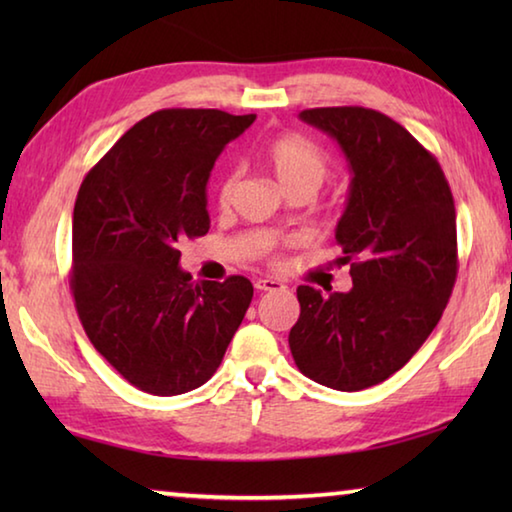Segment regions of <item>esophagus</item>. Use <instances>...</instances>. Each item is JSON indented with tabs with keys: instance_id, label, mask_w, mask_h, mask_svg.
<instances>
[{
	"instance_id": "esophagus-1",
	"label": "esophagus",
	"mask_w": 512,
	"mask_h": 512,
	"mask_svg": "<svg viewBox=\"0 0 512 512\" xmlns=\"http://www.w3.org/2000/svg\"><path fill=\"white\" fill-rule=\"evenodd\" d=\"M255 289L257 291H282L287 287H284V282L273 280V277H259V280H255Z\"/></svg>"
}]
</instances>
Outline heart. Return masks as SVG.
<instances>
[{
	"mask_svg": "<svg viewBox=\"0 0 512 512\" xmlns=\"http://www.w3.org/2000/svg\"><path fill=\"white\" fill-rule=\"evenodd\" d=\"M262 160L287 192L307 189L314 194L323 185L329 173V158L320 146L298 133H284L273 137L264 146ZM237 187V173L225 171L219 185H216V201L219 205H228Z\"/></svg>",
	"mask_w": 512,
	"mask_h": 512,
	"instance_id": "heart-1",
	"label": "heart"
}]
</instances>
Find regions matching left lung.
Returning <instances> with one entry per match:
<instances>
[{"mask_svg": "<svg viewBox=\"0 0 512 512\" xmlns=\"http://www.w3.org/2000/svg\"><path fill=\"white\" fill-rule=\"evenodd\" d=\"M300 119L332 135L352 173L336 225L352 289L298 287L289 348L300 372L334 391H363L409 361L452 296L456 210L438 160L391 117L361 106L311 108Z\"/></svg>", "mask_w": 512, "mask_h": 512, "instance_id": "1", "label": "left lung"}]
</instances>
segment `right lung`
Returning a JSON list of instances; mask_svg holds the SVG:
<instances>
[{"instance_id":"1","label":"right lung","mask_w":512,"mask_h":512,"mask_svg":"<svg viewBox=\"0 0 512 512\" xmlns=\"http://www.w3.org/2000/svg\"><path fill=\"white\" fill-rule=\"evenodd\" d=\"M255 115L167 108L144 117L83 178L72 221V287L94 348L135 388L203 386L253 300L244 275L192 282L180 239L210 230L207 180Z\"/></svg>"}]
</instances>
